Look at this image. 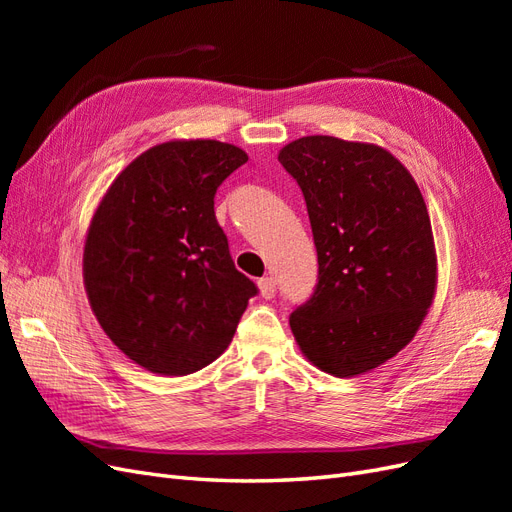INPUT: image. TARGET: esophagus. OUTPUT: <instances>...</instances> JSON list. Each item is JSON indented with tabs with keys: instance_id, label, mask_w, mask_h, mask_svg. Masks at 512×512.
I'll use <instances>...</instances> for the list:
<instances>
[{
	"instance_id": "obj_1",
	"label": "esophagus",
	"mask_w": 512,
	"mask_h": 512,
	"mask_svg": "<svg viewBox=\"0 0 512 512\" xmlns=\"http://www.w3.org/2000/svg\"><path fill=\"white\" fill-rule=\"evenodd\" d=\"M258 290H260V297L271 301L275 297V280L273 277H262L258 280Z\"/></svg>"
}]
</instances>
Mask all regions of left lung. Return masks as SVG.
Returning a JSON list of instances; mask_svg holds the SVG:
<instances>
[{"label": "left lung", "instance_id": "left-lung-1", "mask_svg": "<svg viewBox=\"0 0 512 512\" xmlns=\"http://www.w3.org/2000/svg\"><path fill=\"white\" fill-rule=\"evenodd\" d=\"M277 160L305 196L318 284L290 329L318 369L361 376L410 344L438 284L421 190L391 151L335 136H303Z\"/></svg>", "mask_w": 512, "mask_h": 512}]
</instances>
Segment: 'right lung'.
<instances>
[{
	"instance_id": "obj_1",
	"label": "right lung",
	"mask_w": 512,
	"mask_h": 512,
	"mask_svg": "<svg viewBox=\"0 0 512 512\" xmlns=\"http://www.w3.org/2000/svg\"><path fill=\"white\" fill-rule=\"evenodd\" d=\"M247 162L192 138L141 153L91 218L83 282L111 342L151 374L188 376L228 348L256 284L235 269L213 196Z\"/></svg>"
}]
</instances>
